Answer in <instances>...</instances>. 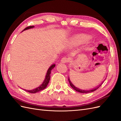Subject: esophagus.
Segmentation results:
<instances>
[{"instance_id":"obj_1","label":"esophagus","mask_w":121,"mask_h":121,"mask_svg":"<svg viewBox=\"0 0 121 121\" xmlns=\"http://www.w3.org/2000/svg\"><path fill=\"white\" fill-rule=\"evenodd\" d=\"M68 61H69V59L68 58L65 57L62 58L61 60V62L62 63H64V64L67 63H68Z\"/></svg>"}]
</instances>
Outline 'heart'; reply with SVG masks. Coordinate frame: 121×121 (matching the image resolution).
<instances>
[{
	"mask_svg": "<svg viewBox=\"0 0 121 121\" xmlns=\"http://www.w3.org/2000/svg\"><path fill=\"white\" fill-rule=\"evenodd\" d=\"M87 37H85L83 35H78L76 36L75 37L73 38L72 41L74 43L77 44H81L87 40Z\"/></svg>",
	"mask_w": 121,
	"mask_h": 121,
	"instance_id": "heart-1",
	"label": "heart"
}]
</instances>
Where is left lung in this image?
Here are the masks:
<instances>
[{
	"label": "left lung",
	"mask_w": 121,
	"mask_h": 121,
	"mask_svg": "<svg viewBox=\"0 0 121 121\" xmlns=\"http://www.w3.org/2000/svg\"><path fill=\"white\" fill-rule=\"evenodd\" d=\"M68 80H69V84H70V86L73 88V89H74L75 90H76V91H77V92H80V93H89V92H93V91L96 90L98 88H99L100 86H101V85H102V84H103V82H102L99 85H98L97 87L91 89V90H81L80 89H79L78 88L75 87L73 84H72V83L71 82L70 80H69V77L68 78Z\"/></svg>",
	"instance_id": "1"
}]
</instances>
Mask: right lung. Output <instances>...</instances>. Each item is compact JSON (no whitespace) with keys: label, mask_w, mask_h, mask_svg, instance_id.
Here are the masks:
<instances>
[{"label":"right lung","mask_w":121,"mask_h":121,"mask_svg":"<svg viewBox=\"0 0 121 121\" xmlns=\"http://www.w3.org/2000/svg\"><path fill=\"white\" fill-rule=\"evenodd\" d=\"M34 27V26H29V27H27L23 31L26 30H28V29L33 28ZM55 66H56V65L53 64V65H52L49 67V68L48 69V71H47V72L46 75V77H45V78L44 80V81L43 82L42 84L40 86H39L38 87H37L36 88L34 89L33 90H26V89H24V90H25L26 91H27V92H28L29 93H35L36 92H39V91H41L43 89H44L45 88L47 87V85H48V84L49 82V80H50V79L51 71H52V69L55 67Z\"/></svg>","instance_id":"1"}]
</instances>
